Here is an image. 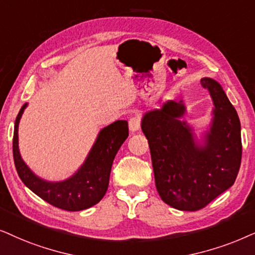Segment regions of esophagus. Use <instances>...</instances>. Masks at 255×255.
<instances>
[{"label": "esophagus", "mask_w": 255, "mask_h": 255, "mask_svg": "<svg viewBox=\"0 0 255 255\" xmlns=\"http://www.w3.org/2000/svg\"><path fill=\"white\" fill-rule=\"evenodd\" d=\"M128 124H129V130L131 133H135V131H138L140 130V119L136 118V117H133L129 119V121H128Z\"/></svg>", "instance_id": "34e87169"}]
</instances>
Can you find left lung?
Segmentation results:
<instances>
[{"instance_id":"obj_1","label":"left lung","mask_w":255,"mask_h":255,"mask_svg":"<svg viewBox=\"0 0 255 255\" xmlns=\"http://www.w3.org/2000/svg\"><path fill=\"white\" fill-rule=\"evenodd\" d=\"M213 103L210 128L198 140L182 118L184 101L168 100L143 114L141 128L150 148L155 184L162 201L197 211L233 185L242 162V133L236 108L218 81L202 78Z\"/></svg>"}]
</instances>
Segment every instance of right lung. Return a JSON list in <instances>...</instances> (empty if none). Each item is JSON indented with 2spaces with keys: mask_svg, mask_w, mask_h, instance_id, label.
<instances>
[{
  "mask_svg": "<svg viewBox=\"0 0 255 255\" xmlns=\"http://www.w3.org/2000/svg\"><path fill=\"white\" fill-rule=\"evenodd\" d=\"M26 106L23 105L17 115L12 140L13 162L24 185L49 204L66 211H81L98 204L108 189L115 155L128 137V122L118 120L103 128L80 168L64 181L51 182L38 177L19 152L18 125Z\"/></svg>",
  "mask_w": 255,
  "mask_h": 255,
  "instance_id": "add662e5",
  "label": "right lung"
}]
</instances>
